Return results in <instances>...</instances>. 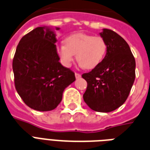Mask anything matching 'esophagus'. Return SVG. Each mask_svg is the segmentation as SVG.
Returning a JSON list of instances; mask_svg holds the SVG:
<instances>
[{
	"instance_id": "obj_1",
	"label": "esophagus",
	"mask_w": 150,
	"mask_h": 150,
	"mask_svg": "<svg viewBox=\"0 0 150 150\" xmlns=\"http://www.w3.org/2000/svg\"><path fill=\"white\" fill-rule=\"evenodd\" d=\"M75 76H76V79H79V78H81V74H77V73H76V74H75Z\"/></svg>"
}]
</instances>
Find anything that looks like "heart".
<instances>
[{"mask_svg": "<svg viewBox=\"0 0 150 150\" xmlns=\"http://www.w3.org/2000/svg\"><path fill=\"white\" fill-rule=\"evenodd\" d=\"M106 49V43L100 37L77 33L68 36L65 39V45L57 46V54L65 67H71L76 54L79 66L92 69L102 62Z\"/></svg>", "mask_w": 150, "mask_h": 150, "instance_id": "b5f03b06", "label": "heart"}]
</instances>
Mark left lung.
Returning a JSON list of instances; mask_svg holds the SVG:
<instances>
[{"mask_svg": "<svg viewBox=\"0 0 150 150\" xmlns=\"http://www.w3.org/2000/svg\"><path fill=\"white\" fill-rule=\"evenodd\" d=\"M107 46L98 67L83 74L88 83L83 100L96 112H109L122 105L135 78V60L125 39L114 31L103 29L99 33Z\"/></svg>", "mask_w": 150, "mask_h": 150, "instance_id": "obj_1", "label": "left lung"}]
</instances>
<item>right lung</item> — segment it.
Instances as JSON below:
<instances>
[{
    "label": "right lung",
    "mask_w": 150,
    "mask_h": 150,
    "mask_svg": "<svg viewBox=\"0 0 150 150\" xmlns=\"http://www.w3.org/2000/svg\"><path fill=\"white\" fill-rule=\"evenodd\" d=\"M56 42L53 28L37 27L23 37L14 56L16 91L29 107L38 111L55 109L65 88L76 80L74 72L59 62Z\"/></svg>",
    "instance_id": "obj_1"
}]
</instances>
